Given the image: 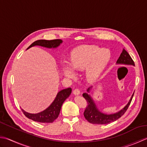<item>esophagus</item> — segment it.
I'll return each instance as SVG.
<instances>
[{
	"instance_id": "esophagus-1",
	"label": "esophagus",
	"mask_w": 147,
	"mask_h": 147,
	"mask_svg": "<svg viewBox=\"0 0 147 147\" xmlns=\"http://www.w3.org/2000/svg\"><path fill=\"white\" fill-rule=\"evenodd\" d=\"M73 94L74 95H79V94H80V89H78V88H75V89H74V90H73Z\"/></svg>"
}]
</instances>
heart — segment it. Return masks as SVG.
Returning a JSON list of instances; mask_svg holds the SVG:
<instances>
[{
  "label": "heart",
  "mask_w": 147,
  "mask_h": 147,
  "mask_svg": "<svg viewBox=\"0 0 147 147\" xmlns=\"http://www.w3.org/2000/svg\"><path fill=\"white\" fill-rule=\"evenodd\" d=\"M111 53L106 49L97 46H83L75 49L71 53V65L74 70L81 71L87 68V77L89 81H94L110 60ZM63 73L71 78L75 77V73L68 65H64Z\"/></svg>",
  "instance_id": "obj_1"
}]
</instances>
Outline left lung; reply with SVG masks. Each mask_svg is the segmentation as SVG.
<instances>
[{
  "mask_svg": "<svg viewBox=\"0 0 147 147\" xmlns=\"http://www.w3.org/2000/svg\"><path fill=\"white\" fill-rule=\"evenodd\" d=\"M117 62L118 64L134 65L133 60L132 59L131 56L129 55V54L127 52V51L125 49H123L122 52L120 54V56L119 57V59L117 60ZM89 90H90V88H88L87 91L88 92ZM133 96L134 94L132 96L128 104L121 111L115 114L106 115L101 113V112L98 110V109L97 108L96 105H95L92 99L91 98L90 96H88L87 93H83V97H84L87 102V106L86 107L84 113H83L84 117L88 122L92 123H96V124H106V123L115 121V120L121 117L125 113V111H127L129 105L131 104Z\"/></svg>",
  "mask_w": 147,
  "mask_h": 147,
  "instance_id": "8db88e82",
  "label": "left lung"
}]
</instances>
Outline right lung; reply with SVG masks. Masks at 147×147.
Here are the masks:
<instances>
[{
    "label": "right lung",
    "instance_id": "obj_1",
    "mask_svg": "<svg viewBox=\"0 0 147 147\" xmlns=\"http://www.w3.org/2000/svg\"><path fill=\"white\" fill-rule=\"evenodd\" d=\"M62 42V41L60 39L37 40V41L34 42L32 44H31L27 49L36 45L41 46V47L47 48H56L59 46ZM71 91V88H67L60 91L57 94L55 99L53 100V102L51 103V105L48 108L46 109L45 110L40 112L39 113H29L25 111L22 109V111L26 117L29 119L34 120V121L41 123H51L58 118L63 102L70 96Z\"/></svg>",
    "mask_w": 147,
    "mask_h": 147
}]
</instances>
